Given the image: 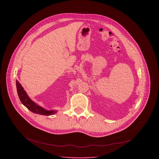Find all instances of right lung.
Segmentation results:
<instances>
[{
  "label": "right lung",
  "instance_id": "add662e5",
  "mask_svg": "<svg viewBox=\"0 0 159 159\" xmlns=\"http://www.w3.org/2000/svg\"><path fill=\"white\" fill-rule=\"evenodd\" d=\"M16 86L20 101L31 111L37 114L47 116L53 115L57 112V111H47L43 109L42 107L37 105V104H35L34 102H33L28 97L26 91L24 90V88H22V86H21V84L18 80H16Z\"/></svg>",
  "mask_w": 159,
  "mask_h": 159
}]
</instances>
